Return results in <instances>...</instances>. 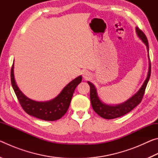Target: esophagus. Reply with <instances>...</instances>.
Returning a JSON list of instances; mask_svg holds the SVG:
<instances>
[{"label": "esophagus", "instance_id": "34e87169", "mask_svg": "<svg viewBox=\"0 0 158 158\" xmlns=\"http://www.w3.org/2000/svg\"><path fill=\"white\" fill-rule=\"evenodd\" d=\"M83 77H84V78H89L90 77V73L88 70H84L83 71Z\"/></svg>", "mask_w": 158, "mask_h": 158}]
</instances>
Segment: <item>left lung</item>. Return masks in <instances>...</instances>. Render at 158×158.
Here are the masks:
<instances>
[{"label": "left lung", "mask_w": 158, "mask_h": 158, "mask_svg": "<svg viewBox=\"0 0 158 158\" xmlns=\"http://www.w3.org/2000/svg\"><path fill=\"white\" fill-rule=\"evenodd\" d=\"M136 33H137V36L139 37L145 45L146 46L147 52H148V57L149 60V67H148V72L147 74V77L145 81H144L143 85L139 90L135 93V95H132L130 98L128 99L127 101L124 102L123 103L120 104V105H109L107 104L102 102L100 100V98L98 97L97 89L95 87V85L91 82L88 81V84L90 85V102H91L92 107L96 113L102 118L105 119H113L116 118L121 117L123 115L129 113L132 109L137 106L141 102L142 100L143 96L145 92V89L146 88L147 84L149 81L150 77H151V61L149 58V47H148V42L147 37L142 31L139 28L136 27Z\"/></svg>", "instance_id": "8db88e82"}]
</instances>
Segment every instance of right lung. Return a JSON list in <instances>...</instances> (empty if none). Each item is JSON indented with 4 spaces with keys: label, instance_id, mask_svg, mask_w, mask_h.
<instances>
[{
    "label": "right lung",
    "instance_id": "obj_1",
    "mask_svg": "<svg viewBox=\"0 0 158 158\" xmlns=\"http://www.w3.org/2000/svg\"><path fill=\"white\" fill-rule=\"evenodd\" d=\"M81 76H79L73 79L52 100L37 102L26 97L21 91L15 81L14 63L11 69V84L21 106L28 114L44 121H56L65 115L69 108L74 90L81 83Z\"/></svg>",
    "mask_w": 158,
    "mask_h": 158
}]
</instances>
